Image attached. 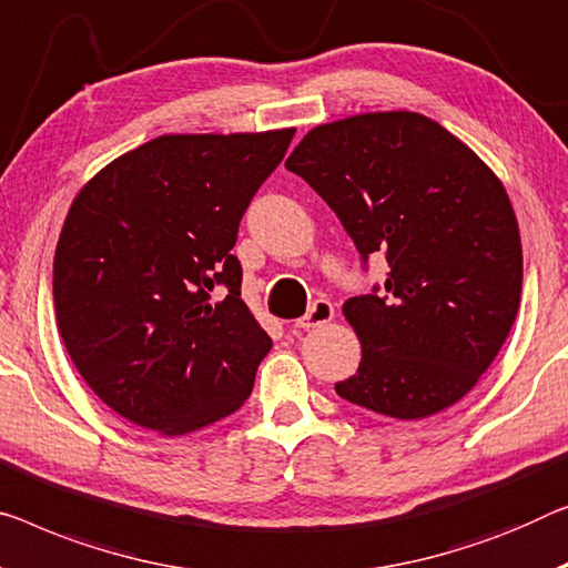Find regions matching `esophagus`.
<instances>
[{
    "mask_svg": "<svg viewBox=\"0 0 568 568\" xmlns=\"http://www.w3.org/2000/svg\"><path fill=\"white\" fill-rule=\"evenodd\" d=\"M332 318H334L332 301L318 298V301H313V306H311V311L306 313V316L295 321V326L303 328V332H308V328H318V326L328 324V321H332Z\"/></svg>",
    "mask_w": 568,
    "mask_h": 568,
    "instance_id": "34e87169",
    "label": "esophagus"
}]
</instances>
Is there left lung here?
I'll return each instance as SVG.
<instances>
[{"mask_svg": "<svg viewBox=\"0 0 568 568\" xmlns=\"http://www.w3.org/2000/svg\"><path fill=\"white\" fill-rule=\"evenodd\" d=\"M285 168L334 209L362 260L383 252L390 267L383 295L344 303L362 362L336 393L397 420L459 403L520 306L523 244L500 178L418 112L313 126Z\"/></svg>", "mask_w": 568, "mask_h": 568, "instance_id": "8db88e82", "label": "left lung"}]
</instances>
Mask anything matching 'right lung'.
Returning <instances> with one entry per match:
<instances>
[{
	"instance_id": "obj_1",
	"label": "right lung",
	"mask_w": 568,
	"mask_h": 568,
	"mask_svg": "<svg viewBox=\"0 0 568 568\" xmlns=\"http://www.w3.org/2000/svg\"><path fill=\"white\" fill-rule=\"evenodd\" d=\"M293 134H163L75 193L53 260L58 332L122 418L185 436L250 397L273 338L240 298L232 247Z\"/></svg>"
}]
</instances>
